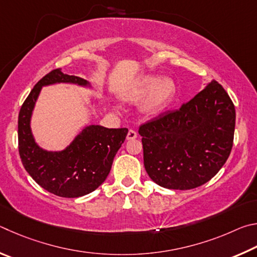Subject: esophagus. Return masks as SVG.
I'll return each mask as SVG.
<instances>
[{
	"label": "esophagus",
	"mask_w": 257,
	"mask_h": 257,
	"mask_svg": "<svg viewBox=\"0 0 257 257\" xmlns=\"http://www.w3.org/2000/svg\"><path fill=\"white\" fill-rule=\"evenodd\" d=\"M126 138H127V140H134V139L138 138V133L134 130H130Z\"/></svg>",
	"instance_id": "obj_1"
}]
</instances>
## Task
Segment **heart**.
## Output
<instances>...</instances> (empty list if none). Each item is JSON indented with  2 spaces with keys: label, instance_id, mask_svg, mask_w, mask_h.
Segmentation results:
<instances>
[{
  "label": "heart",
  "instance_id": "obj_1",
  "mask_svg": "<svg viewBox=\"0 0 257 257\" xmlns=\"http://www.w3.org/2000/svg\"><path fill=\"white\" fill-rule=\"evenodd\" d=\"M176 92V84L169 78L146 75L134 83L128 91L133 100H142V110L146 114H156L173 100Z\"/></svg>",
  "mask_w": 257,
  "mask_h": 257
}]
</instances>
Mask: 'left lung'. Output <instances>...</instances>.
<instances>
[{
    "mask_svg": "<svg viewBox=\"0 0 257 257\" xmlns=\"http://www.w3.org/2000/svg\"><path fill=\"white\" fill-rule=\"evenodd\" d=\"M235 121L230 97L212 80L179 109L141 125L149 177L169 190H192L209 182L230 155Z\"/></svg>",
    "mask_w": 257,
    "mask_h": 257,
    "instance_id": "left-lung-1",
    "label": "left lung"
}]
</instances>
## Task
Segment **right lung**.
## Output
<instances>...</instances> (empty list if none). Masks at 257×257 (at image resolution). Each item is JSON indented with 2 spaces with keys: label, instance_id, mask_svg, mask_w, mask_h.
Masks as SVG:
<instances>
[{
  "label": "right lung",
  "instance_id": "obj_1",
  "mask_svg": "<svg viewBox=\"0 0 257 257\" xmlns=\"http://www.w3.org/2000/svg\"><path fill=\"white\" fill-rule=\"evenodd\" d=\"M57 83L91 88L89 81L63 73L61 69L49 72L38 81L19 112V154L27 173L44 190L61 197H79L93 192L106 181L128 130L88 125L63 150L44 149L36 142L31 118L43 87Z\"/></svg>",
  "mask_w": 257,
  "mask_h": 257
}]
</instances>
